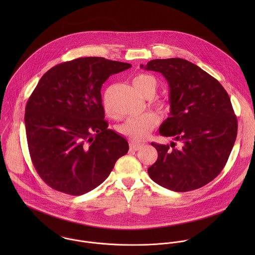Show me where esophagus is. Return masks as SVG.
Segmentation results:
<instances>
[{"mask_svg": "<svg viewBox=\"0 0 255 255\" xmlns=\"http://www.w3.org/2000/svg\"><path fill=\"white\" fill-rule=\"evenodd\" d=\"M142 147H143V144H142V143L130 142V144H129V148H130L131 150H135V151H137V150H140Z\"/></svg>", "mask_w": 255, "mask_h": 255, "instance_id": "34e87169", "label": "esophagus"}]
</instances>
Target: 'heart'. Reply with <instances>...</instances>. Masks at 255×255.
<instances>
[{
	"label": "heart",
	"instance_id": "obj_1",
	"mask_svg": "<svg viewBox=\"0 0 255 255\" xmlns=\"http://www.w3.org/2000/svg\"><path fill=\"white\" fill-rule=\"evenodd\" d=\"M132 85L135 91L146 99H151L155 96L158 89V82L156 78L150 74L141 73L136 75L132 80ZM155 108L160 114H166L170 110V105L166 101H158ZM106 113L112 116L111 111L105 106ZM159 124V118L153 114L148 113L141 117L130 118L126 123L118 127V131L133 140H143L150 134V132Z\"/></svg>",
	"mask_w": 255,
	"mask_h": 255
}]
</instances>
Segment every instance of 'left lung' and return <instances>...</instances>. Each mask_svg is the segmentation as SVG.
<instances>
[{
  "label": "left lung",
  "mask_w": 255,
  "mask_h": 255,
  "mask_svg": "<svg viewBox=\"0 0 255 255\" xmlns=\"http://www.w3.org/2000/svg\"><path fill=\"white\" fill-rule=\"evenodd\" d=\"M141 68L162 73L170 87V117L159 132L176 143H151L157 161L149 177L168 189L185 192L213 181L224 169L238 133L230 97L216 78L180 58L152 60Z\"/></svg>",
  "instance_id": "8db88e82"
}]
</instances>
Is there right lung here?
<instances>
[{
    "label": "right lung",
    "mask_w": 255,
    "mask_h": 255,
    "mask_svg": "<svg viewBox=\"0 0 255 255\" xmlns=\"http://www.w3.org/2000/svg\"><path fill=\"white\" fill-rule=\"evenodd\" d=\"M131 65L78 58L50 69L30 95L24 115L27 144L40 178L52 188L84 194L104 182L128 151L104 120L101 87Z\"/></svg>",
    "instance_id": "1"
}]
</instances>
